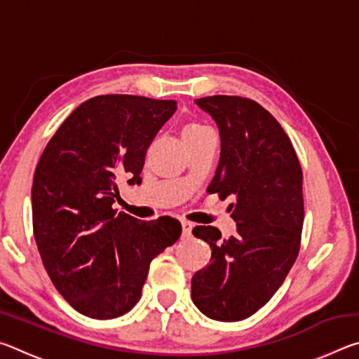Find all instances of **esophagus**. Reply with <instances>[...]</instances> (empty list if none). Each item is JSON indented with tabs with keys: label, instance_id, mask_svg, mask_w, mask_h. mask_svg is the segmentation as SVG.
Wrapping results in <instances>:
<instances>
[{
	"label": "esophagus",
	"instance_id": "34e87169",
	"mask_svg": "<svg viewBox=\"0 0 359 359\" xmlns=\"http://www.w3.org/2000/svg\"><path fill=\"white\" fill-rule=\"evenodd\" d=\"M191 228H193V224L190 222H187V220L182 222V238H184V239L190 238V236H191Z\"/></svg>",
	"mask_w": 359,
	"mask_h": 359
}]
</instances>
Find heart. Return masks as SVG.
Wrapping results in <instances>:
<instances>
[{
    "label": "heart",
    "mask_w": 359,
    "mask_h": 359,
    "mask_svg": "<svg viewBox=\"0 0 359 359\" xmlns=\"http://www.w3.org/2000/svg\"><path fill=\"white\" fill-rule=\"evenodd\" d=\"M204 130H208V126H204L201 123H188L184 128V135H190V133H198Z\"/></svg>",
    "instance_id": "1"
}]
</instances>
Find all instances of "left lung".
Here are the masks:
<instances>
[{
  "mask_svg": "<svg viewBox=\"0 0 359 359\" xmlns=\"http://www.w3.org/2000/svg\"><path fill=\"white\" fill-rule=\"evenodd\" d=\"M220 131V161L208 188L231 204L238 234L193 228L208 242L210 264L191 278V299L205 317L239 321L274 296L299 253L302 171L287 133L258 102L241 96L194 100Z\"/></svg>",
  "mask_w": 359,
  "mask_h": 359,
  "instance_id": "8db88e82",
  "label": "left lung"
}]
</instances>
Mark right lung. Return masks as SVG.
Here are the masks:
<instances>
[{
    "instance_id": "obj_1",
    "label": "right lung",
    "mask_w": 359,
    "mask_h": 359,
    "mask_svg": "<svg viewBox=\"0 0 359 359\" xmlns=\"http://www.w3.org/2000/svg\"><path fill=\"white\" fill-rule=\"evenodd\" d=\"M175 101L102 95L82 102L36 166L33 229L50 280L77 312L111 320L141 299L151 259L182 234L171 217L144 222L112 209L117 180L141 184L145 151Z\"/></svg>"
}]
</instances>
